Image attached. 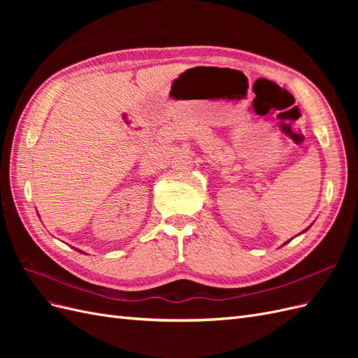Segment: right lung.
I'll return each mask as SVG.
<instances>
[{
	"instance_id": "1",
	"label": "right lung",
	"mask_w": 358,
	"mask_h": 358,
	"mask_svg": "<svg viewBox=\"0 0 358 358\" xmlns=\"http://www.w3.org/2000/svg\"><path fill=\"white\" fill-rule=\"evenodd\" d=\"M78 251H79V249H78ZM79 252H80V251H79Z\"/></svg>"
}]
</instances>
